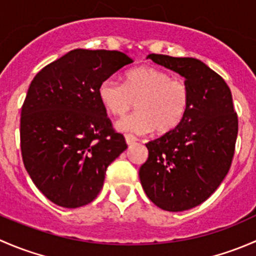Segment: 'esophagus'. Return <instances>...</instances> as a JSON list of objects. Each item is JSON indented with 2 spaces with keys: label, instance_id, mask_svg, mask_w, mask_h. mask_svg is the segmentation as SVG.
Returning a JSON list of instances; mask_svg holds the SVG:
<instances>
[{
  "label": "esophagus",
  "instance_id": "obj_1",
  "mask_svg": "<svg viewBox=\"0 0 256 256\" xmlns=\"http://www.w3.org/2000/svg\"><path fill=\"white\" fill-rule=\"evenodd\" d=\"M125 141H126V144H128V146H131V144H134L136 142V141H138V138H136V136H134V135H131V134H128V135L125 136Z\"/></svg>",
  "mask_w": 256,
  "mask_h": 256
}]
</instances>
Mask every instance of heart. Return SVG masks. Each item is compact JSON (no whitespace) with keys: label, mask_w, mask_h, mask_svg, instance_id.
<instances>
[{"label":"heart","mask_w":256,"mask_h":256,"mask_svg":"<svg viewBox=\"0 0 256 256\" xmlns=\"http://www.w3.org/2000/svg\"><path fill=\"white\" fill-rule=\"evenodd\" d=\"M102 108L115 116H122L135 106L138 110L116 124L122 132L138 135L156 128L160 134L174 130L188 112L190 92L183 80L154 66H138L126 73L125 82L114 78L102 80L98 88Z\"/></svg>","instance_id":"b5f03b06"}]
</instances>
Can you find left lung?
Instances as JSON below:
<instances>
[{"label":"left lung","instance_id":"obj_1","mask_svg":"<svg viewBox=\"0 0 256 256\" xmlns=\"http://www.w3.org/2000/svg\"><path fill=\"white\" fill-rule=\"evenodd\" d=\"M147 59L182 76L190 102L174 130L146 144L148 157L138 176L157 207L187 210L208 200L228 174L238 116L226 82L200 59L164 54H148Z\"/></svg>","mask_w":256,"mask_h":256}]
</instances>
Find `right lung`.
<instances>
[{
    "instance_id": "add662e5",
    "label": "right lung",
    "mask_w": 256,
    "mask_h": 256,
    "mask_svg": "<svg viewBox=\"0 0 256 256\" xmlns=\"http://www.w3.org/2000/svg\"><path fill=\"white\" fill-rule=\"evenodd\" d=\"M130 63L122 52L74 49L30 82L20 112V151L36 187L54 204L78 208L92 202L108 166L128 148L98 88Z\"/></svg>"
}]
</instances>
